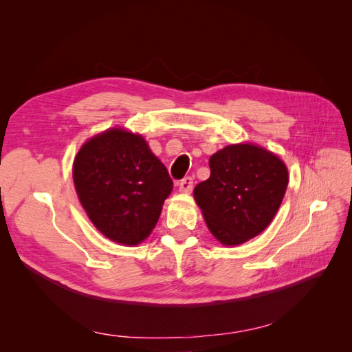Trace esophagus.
<instances>
[{"mask_svg": "<svg viewBox=\"0 0 352 352\" xmlns=\"http://www.w3.org/2000/svg\"><path fill=\"white\" fill-rule=\"evenodd\" d=\"M192 188H194V179L190 177V176L184 177L179 182V190H180V192H186L188 194V192H190V190H192Z\"/></svg>", "mask_w": 352, "mask_h": 352, "instance_id": "1", "label": "esophagus"}]
</instances>
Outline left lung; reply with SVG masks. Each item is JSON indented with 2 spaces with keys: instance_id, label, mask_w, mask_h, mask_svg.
<instances>
[{
  "instance_id": "obj_1",
  "label": "left lung",
  "mask_w": 352,
  "mask_h": 352,
  "mask_svg": "<svg viewBox=\"0 0 352 352\" xmlns=\"http://www.w3.org/2000/svg\"><path fill=\"white\" fill-rule=\"evenodd\" d=\"M210 177L194 189L207 226L233 247L260 235L278 212L287 168L273 153L252 144L228 145L210 157Z\"/></svg>"
}]
</instances>
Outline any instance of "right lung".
Wrapping results in <instances>:
<instances>
[{
  "instance_id": "add662e5",
  "label": "right lung",
  "mask_w": 352,
  "mask_h": 352,
  "mask_svg": "<svg viewBox=\"0 0 352 352\" xmlns=\"http://www.w3.org/2000/svg\"><path fill=\"white\" fill-rule=\"evenodd\" d=\"M73 182L95 228L122 245L148 238L173 189L167 168L144 138L123 129L105 131L82 145Z\"/></svg>"
}]
</instances>
